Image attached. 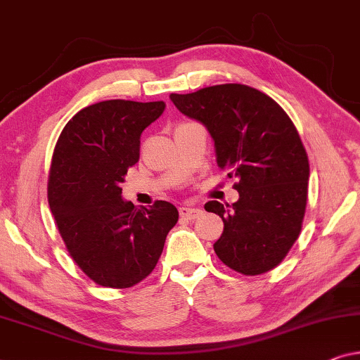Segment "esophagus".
Instances as JSON below:
<instances>
[{
  "label": "esophagus",
  "mask_w": 360,
  "mask_h": 360,
  "mask_svg": "<svg viewBox=\"0 0 360 360\" xmlns=\"http://www.w3.org/2000/svg\"><path fill=\"white\" fill-rule=\"evenodd\" d=\"M201 213H203V211H201L200 208H195V206L185 205V206H181V208H180V216H181V218H186V219H196Z\"/></svg>",
  "instance_id": "1"
}]
</instances>
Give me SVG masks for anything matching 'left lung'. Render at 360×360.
Here are the masks:
<instances>
[{"label":"left lung","mask_w":360,"mask_h":360,"mask_svg":"<svg viewBox=\"0 0 360 360\" xmlns=\"http://www.w3.org/2000/svg\"><path fill=\"white\" fill-rule=\"evenodd\" d=\"M170 100L208 129L218 167L238 179L233 206L205 205L224 223L216 255L243 275L277 267L298 239L308 198V155L292 120L272 98L240 83L172 93Z\"/></svg>","instance_id":"1"}]
</instances>
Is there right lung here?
I'll list each match as a JSON object with an SVG mask.
<instances>
[{"instance_id":"add662e5","label":"right lung","mask_w":360,"mask_h":360,"mask_svg":"<svg viewBox=\"0 0 360 360\" xmlns=\"http://www.w3.org/2000/svg\"><path fill=\"white\" fill-rule=\"evenodd\" d=\"M164 101L108 100L83 108L53 149L47 198L68 254L93 282L129 288L155 269L179 211L169 201L136 208L122 200L141 134Z\"/></svg>"}]
</instances>
